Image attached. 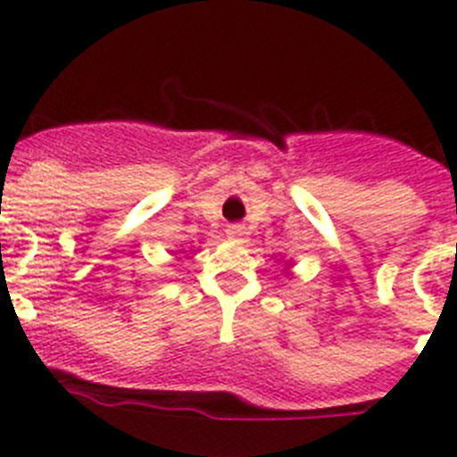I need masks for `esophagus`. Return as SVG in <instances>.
I'll return each instance as SVG.
<instances>
[{"label": "esophagus", "mask_w": 457, "mask_h": 457, "mask_svg": "<svg viewBox=\"0 0 457 457\" xmlns=\"http://www.w3.org/2000/svg\"><path fill=\"white\" fill-rule=\"evenodd\" d=\"M228 234L229 237H244L245 234V228L241 223H232V225H228Z\"/></svg>", "instance_id": "esophagus-1"}]
</instances>
